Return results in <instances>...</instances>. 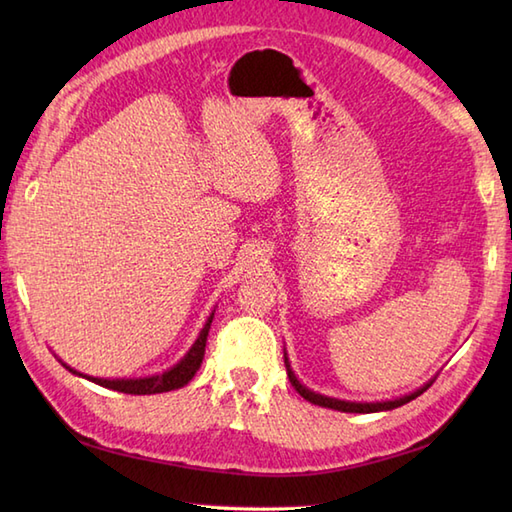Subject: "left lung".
Instances as JSON below:
<instances>
[{"mask_svg":"<svg viewBox=\"0 0 512 512\" xmlns=\"http://www.w3.org/2000/svg\"><path fill=\"white\" fill-rule=\"evenodd\" d=\"M284 363H286V372H288V378H290L292 387H295L303 398L310 400L312 405L328 407V409H336V411H345V413H374V411L396 409V407H400V405H407L409 400L418 398V396L422 394V391H427V389H429V385H431V383H429V385H424L422 389L413 391V394H409V396H405V398H398V400H387V402H345V400H336V398H328V396L314 394V391L306 389V387H303V385L299 383L297 376L292 374V369H290V365H288V358H286V356H284Z\"/></svg>","mask_w":512,"mask_h":512,"instance_id":"1","label":"left lung"}]
</instances>
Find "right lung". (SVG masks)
Instances as JSON below:
<instances>
[{
	"label": "right lung",
	"instance_id": "add662e5",
	"mask_svg": "<svg viewBox=\"0 0 512 512\" xmlns=\"http://www.w3.org/2000/svg\"><path fill=\"white\" fill-rule=\"evenodd\" d=\"M211 323H213V314L209 317V321H206V325L198 336V341L193 343V347L187 352V356H184L176 367H171L169 372H162L158 376H149V378H129V380H105V378H92V376H85V378L92 380V383H96V385H101V387L123 391V394H134V396L162 394V391L180 389V387L189 383V380L195 376V372H198L200 365H202L206 336H209ZM65 367H68V365H65ZM70 372H74V369H70Z\"/></svg>",
	"mask_w": 512,
	"mask_h": 512
}]
</instances>
